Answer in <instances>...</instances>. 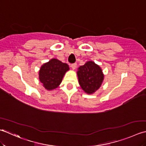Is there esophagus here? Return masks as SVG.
Listing matches in <instances>:
<instances>
[{
  "label": "esophagus",
  "instance_id": "esophagus-1",
  "mask_svg": "<svg viewBox=\"0 0 146 146\" xmlns=\"http://www.w3.org/2000/svg\"><path fill=\"white\" fill-rule=\"evenodd\" d=\"M76 66H77V64H76V63H74V64H72L70 65V67H71V68H72V69H73V70H74L76 68Z\"/></svg>",
  "mask_w": 146,
  "mask_h": 146
}]
</instances>
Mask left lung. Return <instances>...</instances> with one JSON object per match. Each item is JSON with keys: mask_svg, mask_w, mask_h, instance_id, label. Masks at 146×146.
Here are the masks:
<instances>
[{"mask_svg": "<svg viewBox=\"0 0 146 146\" xmlns=\"http://www.w3.org/2000/svg\"><path fill=\"white\" fill-rule=\"evenodd\" d=\"M79 83L87 94H93L100 88L104 74L99 65L93 61H88L78 68L77 72Z\"/></svg>", "mask_w": 146, "mask_h": 146, "instance_id": "left-lung-1", "label": "left lung"}]
</instances>
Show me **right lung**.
Wrapping results in <instances>:
<instances>
[{"label":"right lung","instance_id":"obj_1","mask_svg":"<svg viewBox=\"0 0 146 146\" xmlns=\"http://www.w3.org/2000/svg\"><path fill=\"white\" fill-rule=\"evenodd\" d=\"M69 65L56 58L44 64L39 71V79L47 90H55L60 84Z\"/></svg>","mask_w":146,"mask_h":146}]
</instances>
